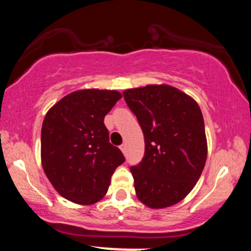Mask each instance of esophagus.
<instances>
[{"label":"esophagus","mask_w":251,"mask_h":251,"mask_svg":"<svg viewBox=\"0 0 251 251\" xmlns=\"http://www.w3.org/2000/svg\"><path fill=\"white\" fill-rule=\"evenodd\" d=\"M120 150H122L124 154H126V152H127V146H126V144H123V145H120Z\"/></svg>","instance_id":"obj_1"}]
</instances>
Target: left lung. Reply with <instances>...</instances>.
<instances>
[{
	"label": "left lung",
	"mask_w": 251,
	"mask_h": 251,
	"mask_svg": "<svg viewBox=\"0 0 251 251\" xmlns=\"http://www.w3.org/2000/svg\"><path fill=\"white\" fill-rule=\"evenodd\" d=\"M145 139V153L131 166L137 197L163 209L180 201L200 179L208 145L198 103L178 88L148 85L124 91Z\"/></svg>",
	"instance_id": "8db88e82"
}]
</instances>
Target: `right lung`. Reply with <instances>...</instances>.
Segmentation results:
<instances>
[{
  "label": "right lung",
  "instance_id": "1",
  "mask_svg": "<svg viewBox=\"0 0 251 251\" xmlns=\"http://www.w3.org/2000/svg\"><path fill=\"white\" fill-rule=\"evenodd\" d=\"M123 96L118 91L81 89L63 97L46 114L41 162L46 176L66 200L89 205L107 192L111 176L125 162L109 143L103 118Z\"/></svg>",
  "mask_w": 251,
  "mask_h": 251
}]
</instances>
